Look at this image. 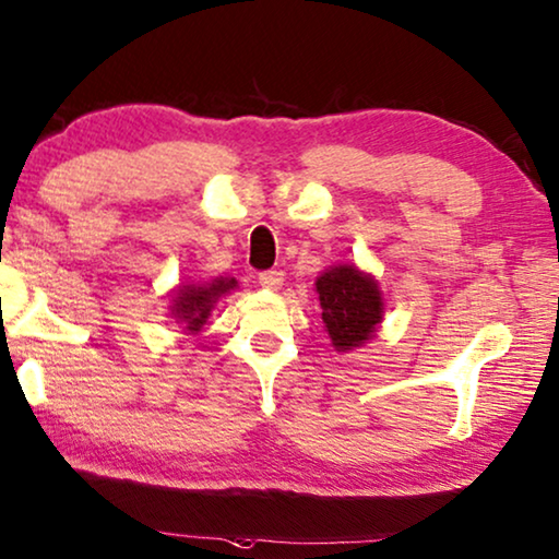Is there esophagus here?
Masks as SVG:
<instances>
[{
    "mask_svg": "<svg viewBox=\"0 0 559 559\" xmlns=\"http://www.w3.org/2000/svg\"><path fill=\"white\" fill-rule=\"evenodd\" d=\"M259 283L265 290H278L283 286V271H276V269L263 271L259 273Z\"/></svg>",
    "mask_w": 559,
    "mask_h": 559,
    "instance_id": "obj_1",
    "label": "esophagus"
}]
</instances>
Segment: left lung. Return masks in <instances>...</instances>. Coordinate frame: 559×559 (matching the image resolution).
Instances as JSON below:
<instances>
[{
    "instance_id": "left-lung-1",
    "label": "left lung",
    "mask_w": 559,
    "mask_h": 559,
    "mask_svg": "<svg viewBox=\"0 0 559 559\" xmlns=\"http://www.w3.org/2000/svg\"><path fill=\"white\" fill-rule=\"evenodd\" d=\"M323 323L335 350L348 353L376 335L383 321V294L378 281L356 265H333L316 281Z\"/></svg>"
}]
</instances>
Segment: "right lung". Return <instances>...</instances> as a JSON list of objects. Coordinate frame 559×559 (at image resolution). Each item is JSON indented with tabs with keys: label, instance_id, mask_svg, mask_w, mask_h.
Here are the masks:
<instances>
[{
	"label": "right lung",
	"instance_id": "right-lung-1",
	"mask_svg": "<svg viewBox=\"0 0 559 559\" xmlns=\"http://www.w3.org/2000/svg\"><path fill=\"white\" fill-rule=\"evenodd\" d=\"M238 286L236 278H216L211 283H186V286H179V290L174 294V304H171V316L176 321L183 323V331L189 333H199L206 318L211 316V308L216 306L218 298H224L226 294Z\"/></svg>",
	"mask_w": 559,
	"mask_h": 559
}]
</instances>
